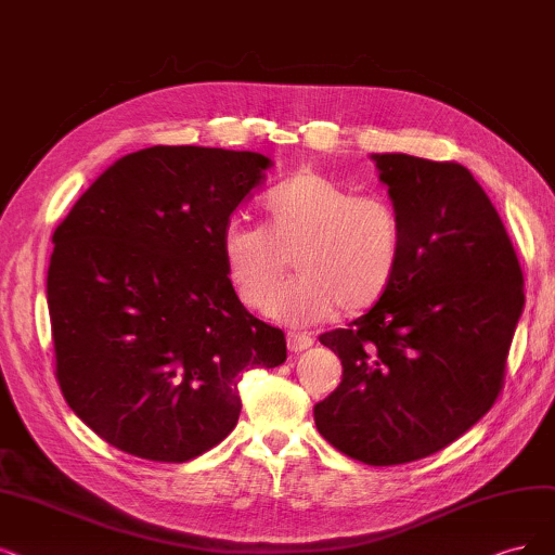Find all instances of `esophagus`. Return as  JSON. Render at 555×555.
Returning a JSON list of instances; mask_svg holds the SVG:
<instances>
[{"instance_id":"esophagus-1","label":"esophagus","mask_w":555,"mask_h":555,"mask_svg":"<svg viewBox=\"0 0 555 555\" xmlns=\"http://www.w3.org/2000/svg\"><path fill=\"white\" fill-rule=\"evenodd\" d=\"M288 350L291 352H304V350H309V347H313V338L309 336V334H301V332H288Z\"/></svg>"}]
</instances>
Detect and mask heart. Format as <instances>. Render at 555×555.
<instances>
[{"mask_svg":"<svg viewBox=\"0 0 555 555\" xmlns=\"http://www.w3.org/2000/svg\"><path fill=\"white\" fill-rule=\"evenodd\" d=\"M264 217L267 225L229 221L219 237L225 276L246 309L267 306V315L288 324L320 322L338 306H373L400 272L404 223L384 196H357L306 169L267 192ZM291 255L300 276L280 292Z\"/></svg>","mask_w":555,"mask_h":555,"instance_id":"b5f03b06","label":"heart"}]
</instances>
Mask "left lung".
Listing matches in <instances>:
<instances>
[{
  "instance_id": "obj_1",
  "label": "left lung",
  "mask_w": 555,
  "mask_h": 555,
  "mask_svg": "<svg viewBox=\"0 0 555 555\" xmlns=\"http://www.w3.org/2000/svg\"><path fill=\"white\" fill-rule=\"evenodd\" d=\"M373 159L404 223V256L371 311L320 336L343 382L313 416L347 457L393 466L437 453L494 406L524 274L466 167L404 153Z\"/></svg>"
}]
</instances>
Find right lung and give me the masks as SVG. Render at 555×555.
Masks as SVG:
<instances>
[{"label": "right lung", "instance_id": "right-lung-1", "mask_svg": "<svg viewBox=\"0 0 555 555\" xmlns=\"http://www.w3.org/2000/svg\"><path fill=\"white\" fill-rule=\"evenodd\" d=\"M251 151L153 146L116 159L52 235L48 309L68 406L122 453L180 464L233 433L237 382L285 361L219 251L264 180Z\"/></svg>", "mask_w": 555, "mask_h": 555}]
</instances>
